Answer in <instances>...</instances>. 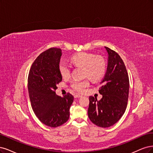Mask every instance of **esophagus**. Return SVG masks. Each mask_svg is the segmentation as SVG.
<instances>
[{"label": "esophagus", "instance_id": "obj_1", "mask_svg": "<svg viewBox=\"0 0 153 153\" xmlns=\"http://www.w3.org/2000/svg\"><path fill=\"white\" fill-rule=\"evenodd\" d=\"M82 96L81 95H74V97L75 98H80V97H81Z\"/></svg>", "mask_w": 153, "mask_h": 153}]
</instances>
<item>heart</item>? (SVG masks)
Wrapping results in <instances>:
<instances>
[{
    "mask_svg": "<svg viewBox=\"0 0 153 153\" xmlns=\"http://www.w3.org/2000/svg\"><path fill=\"white\" fill-rule=\"evenodd\" d=\"M71 62L74 66L82 67L84 76L89 77L93 81L100 79L105 72L106 66L104 59L101 56H96L91 53H79L71 58ZM58 69L63 78L70 76L71 68L65 60H61L59 63ZM89 85V79L86 78L83 80L73 81L71 87L73 90L82 93Z\"/></svg>",
    "mask_w": 153,
    "mask_h": 153,
    "instance_id": "b5f03b06",
    "label": "heart"
}]
</instances>
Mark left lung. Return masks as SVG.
<instances>
[{"label": "left lung", "instance_id": "obj_1", "mask_svg": "<svg viewBox=\"0 0 153 153\" xmlns=\"http://www.w3.org/2000/svg\"><path fill=\"white\" fill-rule=\"evenodd\" d=\"M108 63L104 77L100 82L98 101L90 96L88 114L93 124L102 128L114 125L124 114L129 94V78L124 62L118 54L105 47Z\"/></svg>", "mask_w": 153, "mask_h": 153}]
</instances>
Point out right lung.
I'll use <instances>...</instances> for the list:
<instances>
[{
  "mask_svg": "<svg viewBox=\"0 0 153 153\" xmlns=\"http://www.w3.org/2000/svg\"><path fill=\"white\" fill-rule=\"evenodd\" d=\"M62 54L61 49L56 48L41 53L32 63L28 77V94L34 113L43 124L53 128L69 119L74 101L69 93L63 97L55 93L56 85L62 81L58 69Z\"/></svg>",
  "mask_w": 153,
  "mask_h": 153,
  "instance_id": "obj_1",
  "label": "right lung"
}]
</instances>
